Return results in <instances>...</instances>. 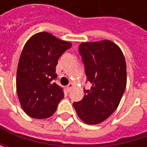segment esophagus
Here are the masks:
<instances>
[{
	"label": "esophagus",
	"instance_id": "1",
	"mask_svg": "<svg viewBox=\"0 0 147 147\" xmlns=\"http://www.w3.org/2000/svg\"><path fill=\"white\" fill-rule=\"evenodd\" d=\"M73 86H74L73 83H71H71H69V84H68V86H67V89H68L69 91H71V89L73 88Z\"/></svg>",
	"mask_w": 147,
	"mask_h": 147
}]
</instances>
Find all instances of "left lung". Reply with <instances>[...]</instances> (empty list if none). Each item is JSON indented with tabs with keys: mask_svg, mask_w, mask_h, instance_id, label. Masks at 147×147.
<instances>
[{
	"mask_svg": "<svg viewBox=\"0 0 147 147\" xmlns=\"http://www.w3.org/2000/svg\"><path fill=\"white\" fill-rule=\"evenodd\" d=\"M79 53L92 87L84 88L82 100L74 102L73 106L84 123L98 124L117 110L125 91V58L120 47L109 40L82 42Z\"/></svg>",
	"mask_w": 147,
	"mask_h": 147,
	"instance_id": "left-lung-1",
	"label": "left lung"
}]
</instances>
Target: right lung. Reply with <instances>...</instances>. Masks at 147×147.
Instances as JSON below:
<instances>
[{"label": "right lung", "instance_id": "obj_1", "mask_svg": "<svg viewBox=\"0 0 147 147\" xmlns=\"http://www.w3.org/2000/svg\"><path fill=\"white\" fill-rule=\"evenodd\" d=\"M71 47V42L47 32L35 34L24 45L18 65L16 88L20 105L30 117H50L64 98L63 88L53 80L57 78L58 59Z\"/></svg>", "mask_w": 147, "mask_h": 147}]
</instances>
